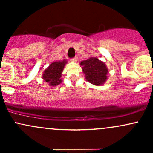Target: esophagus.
<instances>
[{
    "mask_svg": "<svg viewBox=\"0 0 153 153\" xmlns=\"http://www.w3.org/2000/svg\"><path fill=\"white\" fill-rule=\"evenodd\" d=\"M71 60L72 61V62H77V61H78V57H73V58H72Z\"/></svg>",
    "mask_w": 153,
    "mask_h": 153,
    "instance_id": "obj_1",
    "label": "esophagus"
}]
</instances>
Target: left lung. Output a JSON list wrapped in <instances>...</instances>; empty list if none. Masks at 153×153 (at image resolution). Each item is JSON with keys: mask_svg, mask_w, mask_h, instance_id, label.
<instances>
[{"mask_svg": "<svg viewBox=\"0 0 153 153\" xmlns=\"http://www.w3.org/2000/svg\"><path fill=\"white\" fill-rule=\"evenodd\" d=\"M85 79L93 85H101L108 78V70L105 63L96 57H90L80 63Z\"/></svg>", "mask_w": 153, "mask_h": 153, "instance_id": "left-lung-1", "label": "left lung"}]
</instances>
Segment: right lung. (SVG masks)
Returning a JSON list of instances; mask_svg holds the SVG:
<instances>
[{
  "label": "right lung",
  "mask_w": 153,
  "mask_h": 153,
  "mask_svg": "<svg viewBox=\"0 0 153 153\" xmlns=\"http://www.w3.org/2000/svg\"><path fill=\"white\" fill-rule=\"evenodd\" d=\"M65 59L62 61H57L51 63L50 66L45 69L42 74V78L50 86H56L62 82L60 78L64 67L67 64Z\"/></svg>",
  "instance_id": "obj_1"
}]
</instances>
